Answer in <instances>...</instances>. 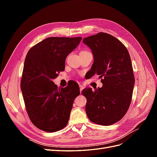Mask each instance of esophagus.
<instances>
[{
	"mask_svg": "<svg viewBox=\"0 0 157 157\" xmlns=\"http://www.w3.org/2000/svg\"><path fill=\"white\" fill-rule=\"evenodd\" d=\"M79 88H80V92H81L84 87H83V86H82V85H79Z\"/></svg>",
	"mask_w": 157,
	"mask_h": 157,
	"instance_id": "34e87169",
	"label": "esophagus"
}]
</instances>
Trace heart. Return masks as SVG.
I'll return each instance as SVG.
<instances>
[{
	"label": "heart",
	"mask_w": 157,
	"mask_h": 157,
	"mask_svg": "<svg viewBox=\"0 0 157 157\" xmlns=\"http://www.w3.org/2000/svg\"><path fill=\"white\" fill-rule=\"evenodd\" d=\"M87 52L86 50H84V51H82V52Z\"/></svg>",
	"instance_id": "obj_1"
}]
</instances>
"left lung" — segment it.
Listing matches in <instances>:
<instances>
[{
  "label": "left lung",
  "instance_id": "1",
  "mask_svg": "<svg viewBox=\"0 0 157 157\" xmlns=\"http://www.w3.org/2000/svg\"><path fill=\"white\" fill-rule=\"evenodd\" d=\"M94 55L90 77L99 75L101 88L82 91L86 97V112L94 123L109 126L119 121L130 105L135 78L130 56L126 46L117 38L105 33L84 38Z\"/></svg>",
  "mask_w": 157,
  "mask_h": 157
}]
</instances>
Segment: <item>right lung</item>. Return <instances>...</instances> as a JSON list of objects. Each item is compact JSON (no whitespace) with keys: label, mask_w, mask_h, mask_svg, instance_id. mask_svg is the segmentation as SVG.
<instances>
[{"label":"right lung","mask_w":157,"mask_h":157,"mask_svg":"<svg viewBox=\"0 0 157 157\" xmlns=\"http://www.w3.org/2000/svg\"><path fill=\"white\" fill-rule=\"evenodd\" d=\"M81 37H49L28 51L23 66L21 90L31 121L39 129L54 132L67 126L78 84L58 88L52 81L65 69L66 58Z\"/></svg>","instance_id":"right-lung-1"}]
</instances>
